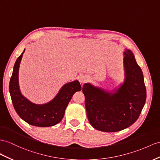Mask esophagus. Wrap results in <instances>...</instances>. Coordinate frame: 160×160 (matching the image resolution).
Returning a JSON list of instances; mask_svg holds the SVG:
<instances>
[{"label":"esophagus","mask_w":160,"mask_h":160,"mask_svg":"<svg viewBox=\"0 0 160 160\" xmlns=\"http://www.w3.org/2000/svg\"><path fill=\"white\" fill-rule=\"evenodd\" d=\"M78 80H79V82H80V84H84L88 80V78L87 76H84V75H80L79 77H78Z\"/></svg>","instance_id":"1"}]
</instances>
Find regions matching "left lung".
<instances>
[{
	"instance_id": "obj_1",
	"label": "left lung",
	"mask_w": 160,
	"mask_h": 160,
	"mask_svg": "<svg viewBox=\"0 0 160 160\" xmlns=\"http://www.w3.org/2000/svg\"><path fill=\"white\" fill-rule=\"evenodd\" d=\"M124 56L125 79L118 89L108 92L90 83L82 87L88 119L96 130L113 132L128 128L145 105L147 92L141 69L129 49H125Z\"/></svg>"
}]
</instances>
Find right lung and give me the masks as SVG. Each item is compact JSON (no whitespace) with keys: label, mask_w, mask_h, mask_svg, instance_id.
Masks as SVG:
<instances>
[{"label":"right lung","mask_w":160,"mask_h":160,"mask_svg":"<svg viewBox=\"0 0 160 160\" xmlns=\"http://www.w3.org/2000/svg\"><path fill=\"white\" fill-rule=\"evenodd\" d=\"M25 49L16 60L9 82V92L15 112L28 124L38 127L56 125L63 119L65 109L76 92L81 91L77 80L64 84L55 97L47 103H32L22 95L19 86V68Z\"/></svg>","instance_id":"add662e5"}]
</instances>
